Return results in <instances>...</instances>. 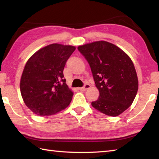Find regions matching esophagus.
Wrapping results in <instances>:
<instances>
[{
  "label": "esophagus",
  "instance_id": "obj_1",
  "mask_svg": "<svg viewBox=\"0 0 159 159\" xmlns=\"http://www.w3.org/2000/svg\"><path fill=\"white\" fill-rule=\"evenodd\" d=\"M89 88H90V85L85 84L84 86H83V87L79 88V90H80V91H85V90H87L88 89H89Z\"/></svg>",
  "mask_w": 159,
  "mask_h": 159
}]
</instances>
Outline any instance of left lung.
<instances>
[{
	"instance_id": "obj_1",
	"label": "left lung",
	"mask_w": 159,
	"mask_h": 159,
	"mask_svg": "<svg viewBox=\"0 0 159 159\" xmlns=\"http://www.w3.org/2000/svg\"><path fill=\"white\" fill-rule=\"evenodd\" d=\"M78 49L90 66L99 99L92 107L108 116L122 114L136 96L138 80L131 59L116 45L97 41L79 46Z\"/></svg>"
}]
</instances>
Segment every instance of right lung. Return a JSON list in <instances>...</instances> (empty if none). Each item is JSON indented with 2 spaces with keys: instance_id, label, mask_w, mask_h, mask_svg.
<instances>
[{
  "instance_id": "right-lung-1",
  "label": "right lung",
  "mask_w": 159,
  "mask_h": 159,
  "mask_svg": "<svg viewBox=\"0 0 159 159\" xmlns=\"http://www.w3.org/2000/svg\"><path fill=\"white\" fill-rule=\"evenodd\" d=\"M76 47L52 44L40 48L25 64L20 80L23 100L39 116H49L70 105L74 92L66 84L63 70Z\"/></svg>"
}]
</instances>
